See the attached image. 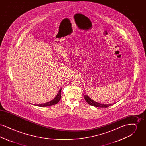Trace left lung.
<instances>
[{
    "mask_svg": "<svg viewBox=\"0 0 146 146\" xmlns=\"http://www.w3.org/2000/svg\"><path fill=\"white\" fill-rule=\"evenodd\" d=\"M84 98L85 100V101L88 102V104L91 105L92 106L94 107H102V108H106L108 107H110L113 104H100L97 102L96 101H95L94 100H92L90 97H89V96H88L87 95H84Z\"/></svg>",
    "mask_w": 146,
    "mask_h": 146,
    "instance_id": "1",
    "label": "left lung"
}]
</instances>
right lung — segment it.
<instances>
[{
	"instance_id": "add662e5",
	"label": "right lung",
	"mask_w": 146,
	"mask_h": 146,
	"mask_svg": "<svg viewBox=\"0 0 146 146\" xmlns=\"http://www.w3.org/2000/svg\"><path fill=\"white\" fill-rule=\"evenodd\" d=\"M61 90L62 89H61L60 90L58 91L57 95L56 96V97L52 100L51 101L48 102L46 103H44V104H34L35 106H39V107H47V106H52L54 104H56L58 102V101L60 100L61 98Z\"/></svg>"
}]
</instances>
